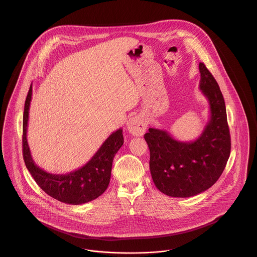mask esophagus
Wrapping results in <instances>:
<instances>
[{
	"instance_id": "obj_1",
	"label": "esophagus",
	"mask_w": 257,
	"mask_h": 257,
	"mask_svg": "<svg viewBox=\"0 0 257 257\" xmlns=\"http://www.w3.org/2000/svg\"><path fill=\"white\" fill-rule=\"evenodd\" d=\"M127 129L130 134L135 137H141L145 134L147 130V124L144 117L141 115H135L129 118L127 121Z\"/></svg>"
}]
</instances>
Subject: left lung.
<instances>
[{
	"mask_svg": "<svg viewBox=\"0 0 257 257\" xmlns=\"http://www.w3.org/2000/svg\"><path fill=\"white\" fill-rule=\"evenodd\" d=\"M199 89L207 99L210 116L195 141L182 142L168 131L149 128L145 140L150 152L153 182L163 194L190 197L208 190L220 178L230 155V134L220 86L199 62Z\"/></svg>",
	"mask_w": 257,
	"mask_h": 257,
	"instance_id": "1",
	"label": "left lung"
}]
</instances>
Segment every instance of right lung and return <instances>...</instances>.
<instances>
[{"label":"right lung","mask_w":257,"mask_h":257,"mask_svg":"<svg viewBox=\"0 0 257 257\" xmlns=\"http://www.w3.org/2000/svg\"><path fill=\"white\" fill-rule=\"evenodd\" d=\"M33 94L31 85L25 101L23 115V157L37 185L53 198L67 204L79 205L101 196L108 188L113 157L122 147V129L112 132L86 165L66 174H54L36 165L27 141L29 110Z\"/></svg>","instance_id":"right-lung-1"}]
</instances>
